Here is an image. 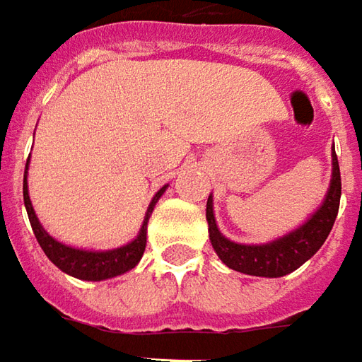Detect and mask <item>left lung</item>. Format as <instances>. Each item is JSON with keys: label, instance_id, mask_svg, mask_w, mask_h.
I'll list each match as a JSON object with an SVG mask.
<instances>
[{"label": "left lung", "instance_id": "left-lung-1", "mask_svg": "<svg viewBox=\"0 0 362 362\" xmlns=\"http://www.w3.org/2000/svg\"><path fill=\"white\" fill-rule=\"evenodd\" d=\"M330 156H332V174L322 204L298 228H294L288 234H282L281 238H274L270 243L243 244L226 238L220 232L214 218V198L210 194L206 202L208 236L220 260L228 268L243 274L279 279L303 267L310 256L317 255V250L325 244L327 236L332 230L341 202V170L334 154V146Z\"/></svg>", "mask_w": 362, "mask_h": 362}]
</instances>
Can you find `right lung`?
I'll return each mask as SVG.
<instances>
[{
	"instance_id": "1",
	"label": "right lung",
	"mask_w": 362,
	"mask_h": 362,
	"mask_svg": "<svg viewBox=\"0 0 362 362\" xmlns=\"http://www.w3.org/2000/svg\"><path fill=\"white\" fill-rule=\"evenodd\" d=\"M28 170H30V158H28V164H25V172H23V204H25L28 216H30V224H32L33 234H35V238H37V243L42 246L45 256L62 272H66V274L74 276V279H80V281H107V279H114V276H119V274L128 272V270H132L140 262L144 250H146L148 220H150V214H152L154 206L160 200V196L166 192L168 184L162 186L154 194L152 202H150L148 210H146L142 228H140L138 236L134 240L124 244V246H118V248H112V250H86V248H76V246L59 243L52 234H47V230L42 226L40 218L35 216L32 200H30Z\"/></svg>"
}]
</instances>
